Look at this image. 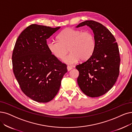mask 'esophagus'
<instances>
[{
  "mask_svg": "<svg viewBox=\"0 0 132 132\" xmlns=\"http://www.w3.org/2000/svg\"><path fill=\"white\" fill-rule=\"evenodd\" d=\"M72 69V68L71 67H70V66H69V65L67 66V70H68V71H70V70H71Z\"/></svg>",
  "mask_w": 132,
  "mask_h": 132,
  "instance_id": "34e87169",
  "label": "esophagus"
}]
</instances>
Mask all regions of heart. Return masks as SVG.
Masks as SVG:
<instances>
[{
  "label": "heart",
  "instance_id": "heart-1",
  "mask_svg": "<svg viewBox=\"0 0 132 132\" xmlns=\"http://www.w3.org/2000/svg\"><path fill=\"white\" fill-rule=\"evenodd\" d=\"M57 38L59 40L48 42L47 46L51 54L59 59H63L69 50L70 54L63 60L68 64H74L79 60H87L95 48L94 36L89 31L68 28L62 31Z\"/></svg>",
  "mask_w": 132,
  "mask_h": 132
}]
</instances>
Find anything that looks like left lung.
I'll return each mask as SVG.
<instances>
[{"label":"left lung","instance_id":"1","mask_svg":"<svg viewBox=\"0 0 132 132\" xmlns=\"http://www.w3.org/2000/svg\"><path fill=\"white\" fill-rule=\"evenodd\" d=\"M84 25L93 31L95 48L88 60L76 66L79 71L77 83L86 95L98 97L108 92L117 80L120 63L119 50L114 36L102 24L86 20L76 28Z\"/></svg>","mask_w":132,"mask_h":132}]
</instances>
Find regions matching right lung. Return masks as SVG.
<instances>
[{"label":"right lung","mask_w":132,"mask_h":132,"mask_svg":"<svg viewBox=\"0 0 132 132\" xmlns=\"http://www.w3.org/2000/svg\"><path fill=\"white\" fill-rule=\"evenodd\" d=\"M61 27L32 24L20 34L12 53L13 71L21 90L34 101L46 103L59 92L67 65L51 54L46 39Z\"/></svg>","instance_id":"add662e5"}]
</instances>
